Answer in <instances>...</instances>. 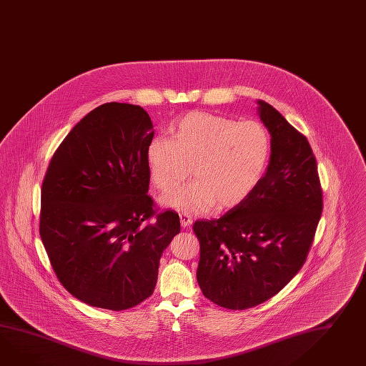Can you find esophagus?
Masks as SVG:
<instances>
[{"instance_id":"esophagus-1","label":"esophagus","mask_w":366,"mask_h":366,"mask_svg":"<svg viewBox=\"0 0 366 366\" xmlns=\"http://www.w3.org/2000/svg\"><path fill=\"white\" fill-rule=\"evenodd\" d=\"M179 221H181V226H182V227H190L192 223H193L192 217L187 214V213H179Z\"/></svg>"}]
</instances>
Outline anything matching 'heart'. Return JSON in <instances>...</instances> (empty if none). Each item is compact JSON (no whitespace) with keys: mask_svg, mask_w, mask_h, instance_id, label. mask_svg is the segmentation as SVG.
<instances>
[{"mask_svg":"<svg viewBox=\"0 0 366 366\" xmlns=\"http://www.w3.org/2000/svg\"><path fill=\"white\" fill-rule=\"evenodd\" d=\"M147 145L154 185L170 192L190 173L196 179L164 197L181 212L201 213L217 205L243 202L264 177L272 152L267 127L258 120L238 122L207 112H190Z\"/></svg>","mask_w":366,"mask_h":366,"instance_id":"b5f03b06","label":"heart"}]
</instances>
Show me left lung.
I'll return each instance as SVG.
<instances>
[{"mask_svg": "<svg viewBox=\"0 0 366 366\" xmlns=\"http://www.w3.org/2000/svg\"><path fill=\"white\" fill-rule=\"evenodd\" d=\"M272 152L267 172L243 202L193 224L197 280L210 302L247 310L271 299L303 267L322 210L317 164L307 137L259 100Z\"/></svg>", "mask_w": 366, "mask_h": 366, "instance_id": "1", "label": "left lung"}]
</instances>
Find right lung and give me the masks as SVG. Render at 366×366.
<instances>
[{
    "label": "right lung",
    "instance_id": "1",
    "mask_svg": "<svg viewBox=\"0 0 366 366\" xmlns=\"http://www.w3.org/2000/svg\"><path fill=\"white\" fill-rule=\"evenodd\" d=\"M153 134L140 106L102 104L46 170L39 235L58 280L91 307L123 311L148 299L161 254L181 229L179 214L159 212L148 194Z\"/></svg>",
    "mask_w": 366,
    "mask_h": 366
}]
</instances>
